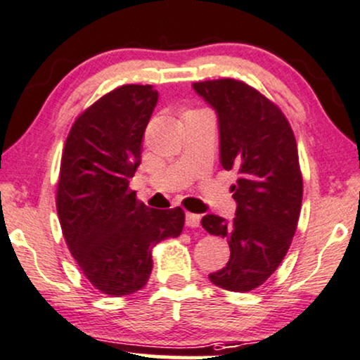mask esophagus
<instances>
[{
    "label": "esophagus",
    "mask_w": 360,
    "mask_h": 360,
    "mask_svg": "<svg viewBox=\"0 0 360 360\" xmlns=\"http://www.w3.org/2000/svg\"><path fill=\"white\" fill-rule=\"evenodd\" d=\"M200 220H202V217L200 214H195V213H186V226L190 228H198L200 226Z\"/></svg>",
    "instance_id": "1"
}]
</instances>
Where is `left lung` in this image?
I'll use <instances>...</instances> for the list:
<instances>
[{
  "label": "left lung",
  "instance_id": "1",
  "mask_svg": "<svg viewBox=\"0 0 360 360\" xmlns=\"http://www.w3.org/2000/svg\"><path fill=\"white\" fill-rule=\"evenodd\" d=\"M193 89L218 114L221 167L238 172L233 221L202 218L205 230L226 238L231 251L210 281L226 291H253L276 271L297 228L302 175L296 139L281 109L246 82L213 79Z\"/></svg>",
  "mask_w": 360,
  "mask_h": 360
}]
</instances>
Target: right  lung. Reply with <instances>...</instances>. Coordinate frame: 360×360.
<instances>
[{
    "mask_svg": "<svg viewBox=\"0 0 360 360\" xmlns=\"http://www.w3.org/2000/svg\"><path fill=\"white\" fill-rule=\"evenodd\" d=\"M157 101L148 84L114 89L74 120L64 143L56 197L64 240L84 276L109 296L146 286L153 246L184 230L180 207L152 210L129 190Z\"/></svg>",
    "mask_w": 360,
    "mask_h": 360,
    "instance_id": "add662e5",
    "label": "right lung"
}]
</instances>
